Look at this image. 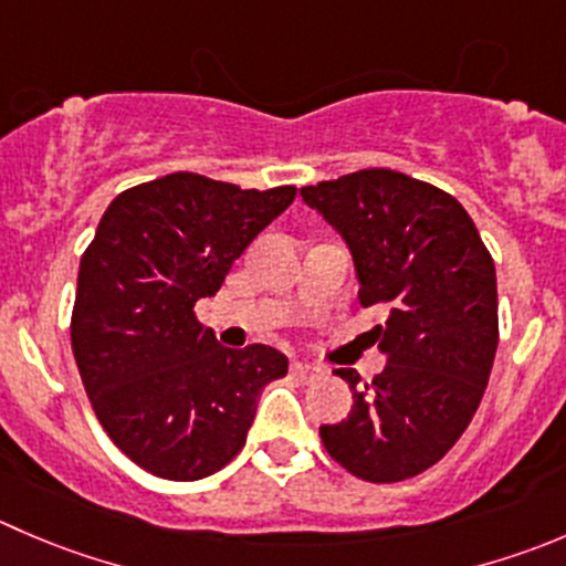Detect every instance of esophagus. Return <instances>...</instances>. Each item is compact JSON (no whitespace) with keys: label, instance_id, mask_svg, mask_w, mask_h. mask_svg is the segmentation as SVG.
<instances>
[{"label":"esophagus","instance_id":"obj_1","mask_svg":"<svg viewBox=\"0 0 566 566\" xmlns=\"http://www.w3.org/2000/svg\"><path fill=\"white\" fill-rule=\"evenodd\" d=\"M290 373H293L295 378H301V381H315V378L323 376L321 367L310 365V361H293V365H290Z\"/></svg>","mask_w":566,"mask_h":566}]
</instances>
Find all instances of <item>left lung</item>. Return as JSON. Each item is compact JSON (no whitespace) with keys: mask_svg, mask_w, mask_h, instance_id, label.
<instances>
[{"mask_svg":"<svg viewBox=\"0 0 566 566\" xmlns=\"http://www.w3.org/2000/svg\"><path fill=\"white\" fill-rule=\"evenodd\" d=\"M354 256L361 306H384L373 339L387 367L370 384L339 367L348 417L321 426L350 475L395 484L440 462L473 420L497 350L495 262L446 190L389 168L301 188Z\"/></svg>","mask_w":566,"mask_h":566,"instance_id":"left-lung-1","label":"left lung"}]
</instances>
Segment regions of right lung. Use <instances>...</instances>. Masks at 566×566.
Returning <instances> with one entry per match:
<instances>
[{"instance_id":"obj_1","label":"right lung","mask_w":566,"mask_h":566,"mask_svg":"<svg viewBox=\"0 0 566 566\" xmlns=\"http://www.w3.org/2000/svg\"><path fill=\"white\" fill-rule=\"evenodd\" d=\"M293 199V185L240 190L177 171L104 210L80 262L71 348L102 429L137 468L218 473L245 446L265 384L287 376V356L223 348L193 306Z\"/></svg>"}]
</instances>
